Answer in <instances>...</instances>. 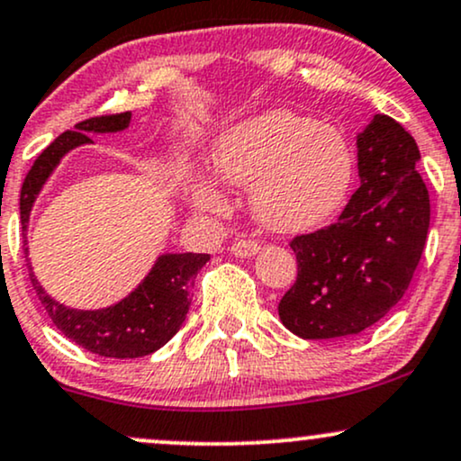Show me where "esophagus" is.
I'll use <instances>...</instances> for the list:
<instances>
[{"instance_id": "1", "label": "esophagus", "mask_w": 461, "mask_h": 461, "mask_svg": "<svg viewBox=\"0 0 461 461\" xmlns=\"http://www.w3.org/2000/svg\"><path fill=\"white\" fill-rule=\"evenodd\" d=\"M231 253L236 255V258H251L259 251V242L251 240V238H242V240H236L234 245L230 249Z\"/></svg>"}]
</instances>
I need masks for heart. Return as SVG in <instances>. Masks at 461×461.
<instances>
[{"mask_svg":"<svg viewBox=\"0 0 461 461\" xmlns=\"http://www.w3.org/2000/svg\"><path fill=\"white\" fill-rule=\"evenodd\" d=\"M212 169L231 186H251L258 221L279 234H301L330 219L346 202L354 152L346 132L292 109H270L225 131ZM193 203L223 212L227 199L210 177L188 182Z\"/></svg>","mask_w":461,"mask_h":461,"instance_id":"heart-1","label":"heart"}]
</instances>
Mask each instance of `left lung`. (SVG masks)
<instances>
[{"label": "left lung", "instance_id": "1", "mask_svg": "<svg viewBox=\"0 0 461 461\" xmlns=\"http://www.w3.org/2000/svg\"><path fill=\"white\" fill-rule=\"evenodd\" d=\"M360 186L337 223L290 242L298 262L279 318L303 339L358 335L406 294L425 249L429 195L414 137L374 115L357 137Z\"/></svg>", "mask_w": 461, "mask_h": 461}]
</instances>
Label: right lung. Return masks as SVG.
<instances>
[{
	"label": "right lung",
	"instance_id": "obj_1",
	"mask_svg": "<svg viewBox=\"0 0 461 461\" xmlns=\"http://www.w3.org/2000/svg\"><path fill=\"white\" fill-rule=\"evenodd\" d=\"M131 124V111L113 115H96L83 120L75 131H66L51 146L42 149L27 171L21 186V225H23V251L27 255V223L34 208L38 193L44 182L58 167L66 152L92 140L86 132H118ZM210 259L208 253H165L157 259L146 279L137 285L135 292L122 298L120 303L96 312H83L59 304L49 296L32 273L30 281L34 285L38 301L55 324V329L86 348L87 352L109 358H140L157 352L171 337L180 330L188 307H191V287L202 266Z\"/></svg>",
	"mask_w": 461,
	"mask_h": 461
}]
</instances>
